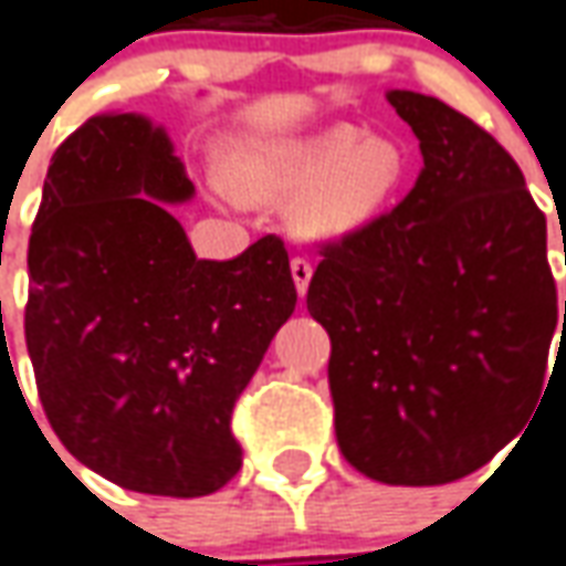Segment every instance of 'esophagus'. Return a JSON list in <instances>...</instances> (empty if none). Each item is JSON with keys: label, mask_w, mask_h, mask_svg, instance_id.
Wrapping results in <instances>:
<instances>
[{"label": "esophagus", "mask_w": 566, "mask_h": 566, "mask_svg": "<svg viewBox=\"0 0 566 566\" xmlns=\"http://www.w3.org/2000/svg\"><path fill=\"white\" fill-rule=\"evenodd\" d=\"M292 268V280H295V290H298V295H304L307 292V283H311V276H314V264L307 262V259H302V255H295L290 262Z\"/></svg>", "instance_id": "1"}]
</instances>
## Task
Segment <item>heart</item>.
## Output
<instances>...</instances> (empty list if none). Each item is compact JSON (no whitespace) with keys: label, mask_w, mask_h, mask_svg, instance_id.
<instances>
[{"label":"heart","mask_w":566,"mask_h":566,"mask_svg":"<svg viewBox=\"0 0 566 566\" xmlns=\"http://www.w3.org/2000/svg\"><path fill=\"white\" fill-rule=\"evenodd\" d=\"M405 155L387 136L350 124L264 143L240 155V182L252 198L286 203L311 238H344L371 222L402 188Z\"/></svg>","instance_id":"heart-1"}]
</instances>
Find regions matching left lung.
Segmentation results:
<instances>
[{
    "mask_svg": "<svg viewBox=\"0 0 566 566\" xmlns=\"http://www.w3.org/2000/svg\"><path fill=\"white\" fill-rule=\"evenodd\" d=\"M423 170L396 210L319 247L307 311L328 332L340 454L384 484H448L531 420L558 311L546 216L494 136L390 91ZM548 387V384H546Z\"/></svg>",
    "mask_w": 566,
    "mask_h": 566,
    "instance_id": "obj_1",
    "label": "left lung"
}]
</instances>
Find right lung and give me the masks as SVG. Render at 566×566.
<instances>
[{
	"mask_svg": "<svg viewBox=\"0 0 566 566\" xmlns=\"http://www.w3.org/2000/svg\"><path fill=\"white\" fill-rule=\"evenodd\" d=\"M191 195L164 127L97 115L54 151L27 252L23 328L48 423L139 494L207 496L238 475L231 411L298 298L274 234L198 259L167 207Z\"/></svg>",
	"mask_w": 566,
	"mask_h": 566,
	"instance_id": "right-lung-1",
	"label": "right lung"
}]
</instances>
